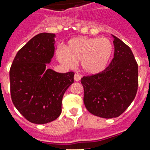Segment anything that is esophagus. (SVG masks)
<instances>
[{
    "instance_id": "1",
    "label": "esophagus",
    "mask_w": 150,
    "mask_h": 150,
    "mask_svg": "<svg viewBox=\"0 0 150 150\" xmlns=\"http://www.w3.org/2000/svg\"><path fill=\"white\" fill-rule=\"evenodd\" d=\"M80 79H81V76H80V75H79V74H75L74 79H75V81H79V80H80Z\"/></svg>"
}]
</instances>
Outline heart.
Segmentation results:
<instances>
[{"label":"heart","mask_w":150,"mask_h":150,"mask_svg":"<svg viewBox=\"0 0 150 150\" xmlns=\"http://www.w3.org/2000/svg\"><path fill=\"white\" fill-rule=\"evenodd\" d=\"M113 50L112 42L106 38H76L69 41L65 50H59L58 57L69 67L80 62L85 73L95 75L107 67Z\"/></svg>","instance_id":"1"}]
</instances>
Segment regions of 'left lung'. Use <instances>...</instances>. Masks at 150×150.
I'll use <instances>...</instances> for the list:
<instances>
[{"label": "left lung", "instance_id": "left-lung-1", "mask_svg": "<svg viewBox=\"0 0 150 150\" xmlns=\"http://www.w3.org/2000/svg\"><path fill=\"white\" fill-rule=\"evenodd\" d=\"M114 38V58L103 71L83 76V102L91 114L102 118L120 116L137 91L138 66L129 46Z\"/></svg>", "mask_w": 150, "mask_h": 150}]
</instances>
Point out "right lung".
Returning <instances> with one entry per match:
<instances>
[{
	"instance_id": "right-lung-1",
	"label": "right lung",
	"mask_w": 150,
	"mask_h": 150,
	"mask_svg": "<svg viewBox=\"0 0 150 150\" xmlns=\"http://www.w3.org/2000/svg\"><path fill=\"white\" fill-rule=\"evenodd\" d=\"M54 37L49 33L34 36L18 50L9 70L12 101L34 124L51 122L60 116L63 95L74 83V72L46 67L54 56Z\"/></svg>"
}]
</instances>
